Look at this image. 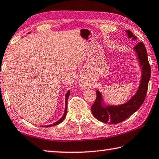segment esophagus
Here are the masks:
<instances>
[{"label": "esophagus", "mask_w": 159, "mask_h": 159, "mask_svg": "<svg viewBox=\"0 0 159 159\" xmlns=\"http://www.w3.org/2000/svg\"><path fill=\"white\" fill-rule=\"evenodd\" d=\"M80 87H81L82 88H83V89H85V88H86V84H84V83L80 82Z\"/></svg>", "instance_id": "obj_1"}]
</instances>
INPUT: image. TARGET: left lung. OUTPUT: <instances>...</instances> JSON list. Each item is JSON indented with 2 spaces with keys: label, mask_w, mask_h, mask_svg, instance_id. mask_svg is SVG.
I'll use <instances>...</instances> for the list:
<instances>
[{
  "label": "left lung",
  "mask_w": 159,
  "mask_h": 159,
  "mask_svg": "<svg viewBox=\"0 0 159 159\" xmlns=\"http://www.w3.org/2000/svg\"><path fill=\"white\" fill-rule=\"evenodd\" d=\"M127 36L132 40L136 41L137 36L130 31L126 30ZM137 60L141 67V80L137 92L130 99L120 105H106L103 96L99 91H97V98L92 106L93 117L102 123L118 124L132 116L142 105L147 92L148 84L151 77V67L148 61L147 52L142 42L137 43L134 48Z\"/></svg>",
  "instance_id": "obj_1"
}]
</instances>
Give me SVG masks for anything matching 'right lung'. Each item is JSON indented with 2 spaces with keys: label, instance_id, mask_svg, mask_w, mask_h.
<instances>
[{
  "label": "right lung",
  "instance_id": "add662e5",
  "mask_svg": "<svg viewBox=\"0 0 159 159\" xmlns=\"http://www.w3.org/2000/svg\"><path fill=\"white\" fill-rule=\"evenodd\" d=\"M70 94V91H67V92L66 93V105H65V111H64V113H63V116H62V118L58 120V121L56 122V123H54L53 124L51 125H41V127H52V126H55V125H58L61 123V122L63 121V120L65 119V118L66 117V114H67V100H68V97L69 96Z\"/></svg>",
  "mask_w": 159,
  "mask_h": 159
}]
</instances>
